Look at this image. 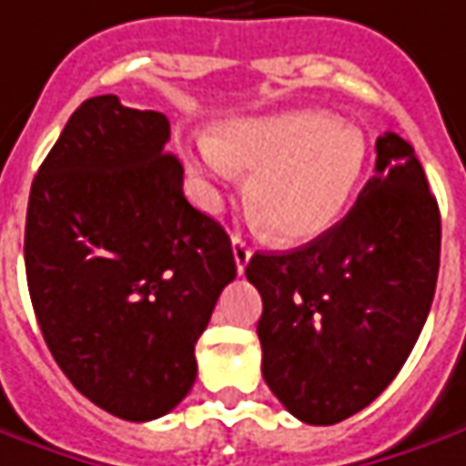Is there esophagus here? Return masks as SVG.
I'll use <instances>...</instances> for the list:
<instances>
[{"instance_id":"obj_1","label":"esophagus","mask_w":466,"mask_h":466,"mask_svg":"<svg viewBox=\"0 0 466 466\" xmlns=\"http://www.w3.org/2000/svg\"><path fill=\"white\" fill-rule=\"evenodd\" d=\"M232 252H234V262H237V270H239V273H245L247 262H249V258H252V249H249L245 239H242V237H237V234L232 237Z\"/></svg>"}]
</instances>
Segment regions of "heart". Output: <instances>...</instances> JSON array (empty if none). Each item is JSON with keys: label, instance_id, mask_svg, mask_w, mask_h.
Wrapping results in <instances>:
<instances>
[{"label": "heart", "instance_id": "heart-1", "mask_svg": "<svg viewBox=\"0 0 466 466\" xmlns=\"http://www.w3.org/2000/svg\"><path fill=\"white\" fill-rule=\"evenodd\" d=\"M183 157L204 186L207 208H217L211 183H229L237 170H252L249 207L262 214L275 239L303 245L344 217L370 150L360 127L324 109H293L227 122Z\"/></svg>", "mask_w": 466, "mask_h": 466}]
</instances>
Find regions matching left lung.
<instances>
[{
    "label": "left lung",
    "instance_id": "left-lung-1",
    "mask_svg": "<svg viewBox=\"0 0 466 466\" xmlns=\"http://www.w3.org/2000/svg\"><path fill=\"white\" fill-rule=\"evenodd\" d=\"M375 176L350 214L290 252H255L262 378L313 426L370 406L392 382L431 311L441 217L413 147L375 142Z\"/></svg>",
    "mask_w": 466,
    "mask_h": 466
}]
</instances>
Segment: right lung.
<instances>
[{
  "label": "right lung",
  "mask_w": 466,
  "mask_h": 466,
  "mask_svg": "<svg viewBox=\"0 0 466 466\" xmlns=\"http://www.w3.org/2000/svg\"><path fill=\"white\" fill-rule=\"evenodd\" d=\"M166 114L86 99L30 188L25 273L47 350L81 395L153 420L196 382V341L237 275L229 234L183 196Z\"/></svg>",
  "instance_id": "1"
}]
</instances>
